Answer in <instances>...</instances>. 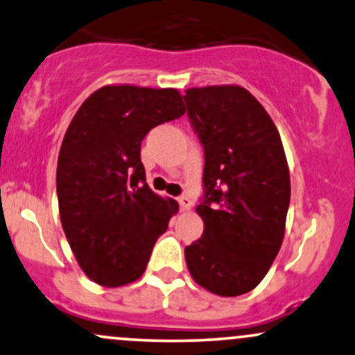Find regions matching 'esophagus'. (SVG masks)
I'll return each instance as SVG.
<instances>
[{
    "instance_id": "34e87169",
    "label": "esophagus",
    "mask_w": 355,
    "mask_h": 355,
    "mask_svg": "<svg viewBox=\"0 0 355 355\" xmlns=\"http://www.w3.org/2000/svg\"><path fill=\"white\" fill-rule=\"evenodd\" d=\"M178 203H180L182 210H190L191 207H193V202H191V198L187 197V195H182V197H178Z\"/></svg>"
}]
</instances>
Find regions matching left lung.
<instances>
[{
	"mask_svg": "<svg viewBox=\"0 0 355 355\" xmlns=\"http://www.w3.org/2000/svg\"><path fill=\"white\" fill-rule=\"evenodd\" d=\"M187 115L203 146V235L185 247L191 277L222 297L247 294L284 240L291 177L266 108L242 87L187 89Z\"/></svg>",
	"mask_w": 355,
	"mask_h": 355,
	"instance_id": "obj_1",
	"label": "left lung"
}]
</instances>
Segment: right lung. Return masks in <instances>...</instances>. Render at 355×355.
Instances as JSON below:
<instances>
[{
	"label": "right lung",
	"mask_w": 355,
	"mask_h": 355,
	"mask_svg": "<svg viewBox=\"0 0 355 355\" xmlns=\"http://www.w3.org/2000/svg\"><path fill=\"white\" fill-rule=\"evenodd\" d=\"M185 113L173 88L103 87L73 116L58 155L56 193L64 235L93 282L118 287L145 272L178 203L146 185L141 140Z\"/></svg>",
	"instance_id": "1"
}]
</instances>
